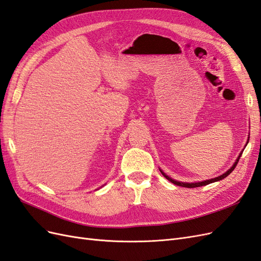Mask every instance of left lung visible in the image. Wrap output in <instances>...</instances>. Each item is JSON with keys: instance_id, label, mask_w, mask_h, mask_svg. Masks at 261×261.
I'll list each match as a JSON object with an SVG mask.
<instances>
[{"instance_id": "8db88e82", "label": "left lung", "mask_w": 261, "mask_h": 261, "mask_svg": "<svg viewBox=\"0 0 261 261\" xmlns=\"http://www.w3.org/2000/svg\"><path fill=\"white\" fill-rule=\"evenodd\" d=\"M248 140H249V137H248ZM247 144H248V143H247ZM247 144H246V145H247ZM246 145H245V146H246ZM242 153H243V152H241V153H240V155L238 156V159H236V161L234 162V164L232 165L231 169H228V170H227V171L224 173V174L220 175V176H218V177H215V178H211V179H207V180H203V181H198V183H183V181H178V180H175V179L171 178L170 176H168V175L165 174V173H164L163 171H161V170H160V172L162 173V175H163L165 178L169 179L170 181H172L173 184H175V185H177V186H181V187H187V188H194V187L204 186V185H208V184H210V183H215V181H218V180L223 179V178H225L227 175H230L231 173H232V171L235 169L236 165H238V163H239V160H240V158H241Z\"/></svg>"}]
</instances>
